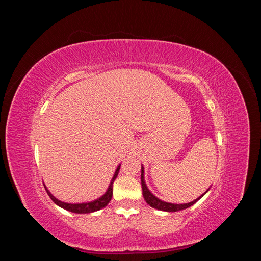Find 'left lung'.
I'll use <instances>...</instances> for the list:
<instances>
[{
	"mask_svg": "<svg viewBox=\"0 0 261 261\" xmlns=\"http://www.w3.org/2000/svg\"><path fill=\"white\" fill-rule=\"evenodd\" d=\"M141 187H143V195H144V198L146 200V202L148 204H150L152 208H155V209H159V210H162V211H169V212H175V211H179V210H184V209H187L188 207L193 206V204L195 202L198 201L201 197L206 194L204 193L203 195H201L199 198L195 199L194 201L192 202H188V203H183V204H176V203H170V202H165V201H162L160 200L159 198H156L155 196H153L151 193H150V191L148 189L146 183H145V179H144V168L141 167Z\"/></svg>",
	"mask_w": 261,
	"mask_h": 261,
	"instance_id": "left-lung-1",
	"label": "left lung"
}]
</instances>
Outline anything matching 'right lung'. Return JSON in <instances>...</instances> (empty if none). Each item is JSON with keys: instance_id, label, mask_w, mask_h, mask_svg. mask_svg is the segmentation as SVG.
<instances>
[{"instance_id": "obj_1", "label": "right lung", "mask_w": 261, "mask_h": 261, "mask_svg": "<svg viewBox=\"0 0 261 261\" xmlns=\"http://www.w3.org/2000/svg\"><path fill=\"white\" fill-rule=\"evenodd\" d=\"M120 167L121 165H118L115 173H114V176L111 180V183H110V186L108 188L107 193L100 197L99 199L94 200V201H91V202H86V203H66V202H63V201H60L59 199L55 198V197L46 189L45 187V191L46 193H48V195L50 196V198L52 199V201H54V203H57L59 207L65 209V210H68L70 212H75V213H90V212H94V211H98L102 208H105L107 204L110 202V200H111L112 198V195H113V181L115 180L117 174H118V171H120Z\"/></svg>"}]
</instances>
